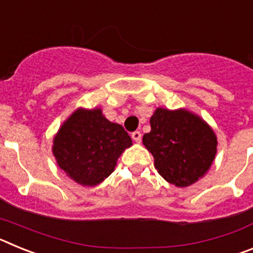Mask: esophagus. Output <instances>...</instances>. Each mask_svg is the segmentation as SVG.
Masks as SVG:
<instances>
[{
	"label": "esophagus",
	"instance_id": "obj_1",
	"mask_svg": "<svg viewBox=\"0 0 253 253\" xmlns=\"http://www.w3.org/2000/svg\"><path fill=\"white\" fill-rule=\"evenodd\" d=\"M131 138H133L134 142L140 143V140H142V133H140V131H138V130L133 131V133H131Z\"/></svg>",
	"mask_w": 253,
	"mask_h": 253
}]
</instances>
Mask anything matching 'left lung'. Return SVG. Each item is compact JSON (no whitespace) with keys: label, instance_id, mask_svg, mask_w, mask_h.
<instances>
[{"label":"left lung","instance_id":"obj_1","mask_svg":"<svg viewBox=\"0 0 253 253\" xmlns=\"http://www.w3.org/2000/svg\"><path fill=\"white\" fill-rule=\"evenodd\" d=\"M143 144L154 158V166L167 182L186 187L205 175L216 153L214 131L199 116L186 110L157 109L151 131Z\"/></svg>","mask_w":253,"mask_h":253}]
</instances>
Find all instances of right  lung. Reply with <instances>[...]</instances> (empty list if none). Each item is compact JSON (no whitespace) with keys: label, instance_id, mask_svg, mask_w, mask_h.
<instances>
[{"label":"right lung","instance_id":"1","mask_svg":"<svg viewBox=\"0 0 253 253\" xmlns=\"http://www.w3.org/2000/svg\"><path fill=\"white\" fill-rule=\"evenodd\" d=\"M130 146L124 128L109 122L100 109H78L55 135L53 153L67 176L84 186H96L111 175Z\"/></svg>","mask_w":253,"mask_h":253}]
</instances>
